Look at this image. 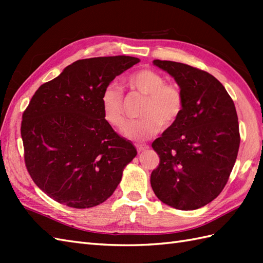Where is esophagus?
Segmentation results:
<instances>
[{"mask_svg": "<svg viewBox=\"0 0 263 263\" xmlns=\"http://www.w3.org/2000/svg\"><path fill=\"white\" fill-rule=\"evenodd\" d=\"M136 148H137V150H138L139 153H141V152H143V150L148 149V148H149V146H148V144H141V143H137V144H136Z\"/></svg>", "mask_w": 263, "mask_h": 263, "instance_id": "esophagus-1", "label": "esophagus"}]
</instances>
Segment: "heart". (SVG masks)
Returning <instances> with one entry per match:
<instances>
[{"label": "heart", "mask_w": 263, "mask_h": 263, "mask_svg": "<svg viewBox=\"0 0 263 263\" xmlns=\"http://www.w3.org/2000/svg\"><path fill=\"white\" fill-rule=\"evenodd\" d=\"M127 83L132 89L146 96L141 119L132 121L124 135L135 140H143L154 136L160 124L170 126L180 117L184 97L181 89L172 83H165V78L153 69H141L127 77ZM102 109L106 122L116 128L126 124L124 113V93L117 83H109L102 95Z\"/></svg>", "instance_id": "1"}]
</instances>
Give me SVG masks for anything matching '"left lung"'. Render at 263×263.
<instances>
[{"mask_svg":"<svg viewBox=\"0 0 263 263\" xmlns=\"http://www.w3.org/2000/svg\"><path fill=\"white\" fill-rule=\"evenodd\" d=\"M154 64L174 77L184 97L180 117L153 142L159 165L150 183L173 208L194 210L224 190L237 158V113L225 87L208 72L173 61Z\"/></svg>","mask_w":263,"mask_h":263,"instance_id":"8db88e82","label":"left lung"}]
</instances>
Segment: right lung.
Instances as JSON below:
<instances>
[{
	"mask_svg": "<svg viewBox=\"0 0 263 263\" xmlns=\"http://www.w3.org/2000/svg\"><path fill=\"white\" fill-rule=\"evenodd\" d=\"M139 59L125 55L76 61L33 95L21 121L27 171L59 203L85 209L108 199L135 146L104 119V89Z\"/></svg>",
	"mask_w": 263,
	"mask_h": 263,
	"instance_id": "right-lung-1",
	"label": "right lung"
}]
</instances>
